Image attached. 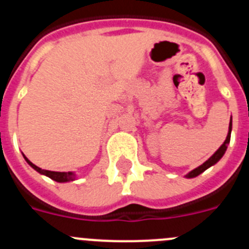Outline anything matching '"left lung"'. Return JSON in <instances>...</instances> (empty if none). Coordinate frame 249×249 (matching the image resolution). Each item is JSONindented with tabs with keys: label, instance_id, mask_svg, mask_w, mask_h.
Segmentation results:
<instances>
[{
	"label": "left lung",
	"instance_id": "obj_1",
	"mask_svg": "<svg viewBox=\"0 0 249 249\" xmlns=\"http://www.w3.org/2000/svg\"><path fill=\"white\" fill-rule=\"evenodd\" d=\"M231 130H232V117H231V119H230V124H229L228 136H226V140H225V141H224V143L221 144L220 147H219L218 151H216L215 153H214L213 156H212L211 158L208 159V160H206L203 164H202V165L197 166L196 169H194V170L190 171L189 174H186L185 178H196V176H198L199 174H202V173H203V171H206L208 168H211V166H213L214 164H216L219 160H220L221 158H223V156H224V154H225L226 149H228V144L230 143Z\"/></svg>",
	"mask_w": 249,
	"mask_h": 249
}]
</instances>
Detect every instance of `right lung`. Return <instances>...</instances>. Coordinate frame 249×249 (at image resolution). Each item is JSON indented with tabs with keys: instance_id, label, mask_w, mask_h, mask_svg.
Here are the masks:
<instances>
[{
	"instance_id": "right-lung-1",
	"label": "right lung",
	"mask_w": 249,
	"mask_h": 249,
	"mask_svg": "<svg viewBox=\"0 0 249 249\" xmlns=\"http://www.w3.org/2000/svg\"><path fill=\"white\" fill-rule=\"evenodd\" d=\"M24 159H25L26 163H28L29 165L31 166V168L35 169V170L37 171V173H40L41 175L47 176V178H52V180L57 181V182H71V181L76 180V174L73 173V171H68V173H66V171H50V170H45V169L38 168V166H36L35 164L31 163V161L29 160V159L26 158L25 156H24Z\"/></svg>"
}]
</instances>
